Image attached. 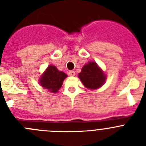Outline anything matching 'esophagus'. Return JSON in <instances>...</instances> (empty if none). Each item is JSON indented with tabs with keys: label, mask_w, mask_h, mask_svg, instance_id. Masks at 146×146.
<instances>
[{
	"label": "esophagus",
	"mask_w": 146,
	"mask_h": 146,
	"mask_svg": "<svg viewBox=\"0 0 146 146\" xmlns=\"http://www.w3.org/2000/svg\"><path fill=\"white\" fill-rule=\"evenodd\" d=\"M69 75L73 77V76L75 75V72H74V71H70V72H69Z\"/></svg>",
	"instance_id": "esophagus-1"
}]
</instances>
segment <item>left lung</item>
<instances>
[{
	"label": "left lung",
	"instance_id": "8db88e82",
	"mask_svg": "<svg viewBox=\"0 0 146 146\" xmlns=\"http://www.w3.org/2000/svg\"><path fill=\"white\" fill-rule=\"evenodd\" d=\"M78 77L82 84L89 89H97L101 87L106 80L104 72L95 62H89L86 64Z\"/></svg>",
	"mask_w": 146,
	"mask_h": 146
}]
</instances>
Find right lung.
Segmentation results:
<instances>
[{"instance_id": "add662e5", "label": "right lung", "mask_w": 146, "mask_h": 146, "mask_svg": "<svg viewBox=\"0 0 146 146\" xmlns=\"http://www.w3.org/2000/svg\"><path fill=\"white\" fill-rule=\"evenodd\" d=\"M66 77L64 72L58 71L54 66H50L42 76L39 82L41 86L49 90L50 92L56 93L61 87Z\"/></svg>"}]
</instances>
